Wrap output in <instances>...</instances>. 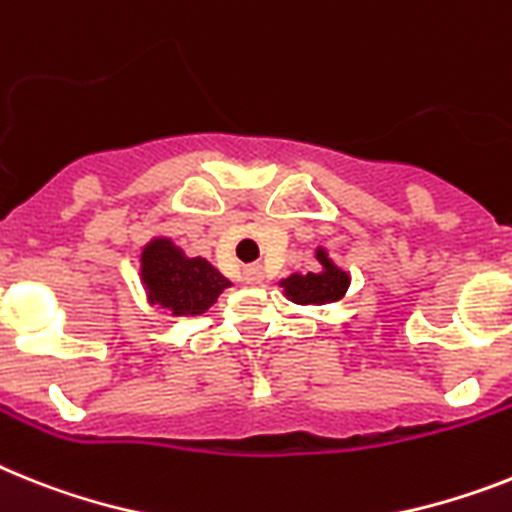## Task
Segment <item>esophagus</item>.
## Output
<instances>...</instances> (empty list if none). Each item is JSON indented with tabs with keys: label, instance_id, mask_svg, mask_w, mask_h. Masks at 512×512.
Masks as SVG:
<instances>
[{
	"label": "esophagus",
	"instance_id": "34e87169",
	"mask_svg": "<svg viewBox=\"0 0 512 512\" xmlns=\"http://www.w3.org/2000/svg\"><path fill=\"white\" fill-rule=\"evenodd\" d=\"M244 281L257 286V283L263 281V268H260V265H247V268H244Z\"/></svg>",
	"mask_w": 512,
	"mask_h": 512
}]
</instances>
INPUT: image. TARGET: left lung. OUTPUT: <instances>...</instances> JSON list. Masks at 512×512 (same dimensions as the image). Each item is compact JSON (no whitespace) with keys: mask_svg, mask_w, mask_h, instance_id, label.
I'll list each match as a JSON object with an SVG mask.
<instances>
[{"mask_svg":"<svg viewBox=\"0 0 512 512\" xmlns=\"http://www.w3.org/2000/svg\"><path fill=\"white\" fill-rule=\"evenodd\" d=\"M317 263L322 265V270L317 273H294V276L283 278V294L289 296L294 304H330L338 302L346 289H349V273L338 268L333 260L328 257V252L322 247H317Z\"/></svg>","mask_w":512,"mask_h":512,"instance_id":"8db88e82","label":"left lung"}]
</instances>
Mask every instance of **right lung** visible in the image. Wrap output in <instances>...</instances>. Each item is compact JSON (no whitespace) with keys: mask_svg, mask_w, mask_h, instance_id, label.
<instances>
[{"mask_svg":"<svg viewBox=\"0 0 512 512\" xmlns=\"http://www.w3.org/2000/svg\"><path fill=\"white\" fill-rule=\"evenodd\" d=\"M140 281L150 304L169 309L171 315H203L213 307L231 281L205 257L184 255L166 236H156L143 247L140 255Z\"/></svg>","mask_w":512,"mask_h":512,"instance_id":"add662e5","label":"right lung"}]
</instances>
